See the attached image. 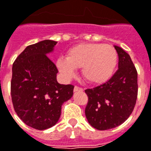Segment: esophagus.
Returning <instances> with one entry per match:
<instances>
[{
    "label": "esophagus",
    "instance_id": "esophagus-1",
    "mask_svg": "<svg viewBox=\"0 0 151 151\" xmlns=\"http://www.w3.org/2000/svg\"><path fill=\"white\" fill-rule=\"evenodd\" d=\"M83 90V89L81 88H78V87H77V86L74 87V88H73V91H74V92H79V91L80 92H82Z\"/></svg>",
    "mask_w": 151,
    "mask_h": 151
}]
</instances>
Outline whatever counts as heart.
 I'll use <instances>...</instances> for the list:
<instances>
[{"instance_id": "b5f03b06", "label": "heart", "mask_w": 151, "mask_h": 151, "mask_svg": "<svg viewBox=\"0 0 151 151\" xmlns=\"http://www.w3.org/2000/svg\"><path fill=\"white\" fill-rule=\"evenodd\" d=\"M118 60L114 47L96 43L80 44L68 51L67 58H58L56 66L68 79L82 68V75L92 84L105 83L113 75Z\"/></svg>"}]
</instances>
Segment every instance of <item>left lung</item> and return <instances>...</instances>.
I'll return each mask as SVG.
<instances>
[{
    "instance_id": "1",
    "label": "left lung",
    "mask_w": 151,
    "mask_h": 151,
    "mask_svg": "<svg viewBox=\"0 0 151 151\" xmlns=\"http://www.w3.org/2000/svg\"><path fill=\"white\" fill-rule=\"evenodd\" d=\"M119 57L118 70L106 83L87 89L85 115L89 124L105 131L118 127L132 114L137 98V72L130 55L114 45Z\"/></svg>"
}]
</instances>
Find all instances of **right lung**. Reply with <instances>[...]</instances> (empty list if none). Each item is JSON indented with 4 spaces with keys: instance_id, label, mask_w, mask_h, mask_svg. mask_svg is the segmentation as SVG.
Masks as SVG:
<instances>
[{
    "instance_id": "add662e5",
    "label": "right lung",
    "mask_w": 151,
    "mask_h": 151,
    "mask_svg": "<svg viewBox=\"0 0 151 151\" xmlns=\"http://www.w3.org/2000/svg\"><path fill=\"white\" fill-rule=\"evenodd\" d=\"M57 43L45 40L27 46L12 66L14 109L23 122L40 131L58 122L63 103L73 95V85L58 83V69L48 56Z\"/></svg>"
}]
</instances>
